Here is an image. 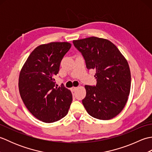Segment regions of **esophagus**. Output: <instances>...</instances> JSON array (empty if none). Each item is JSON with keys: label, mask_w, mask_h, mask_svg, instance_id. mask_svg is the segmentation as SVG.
Listing matches in <instances>:
<instances>
[{"label": "esophagus", "mask_w": 152, "mask_h": 152, "mask_svg": "<svg viewBox=\"0 0 152 152\" xmlns=\"http://www.w3.org/2000/svg\"><path fill=\"white\" fill-rule=\"evenodd\" d=\"M77 89H78V87H72V88H71V90H72V91H75Z\"/></svg>", "instance_id": "esophagus-1"}]
</instances>
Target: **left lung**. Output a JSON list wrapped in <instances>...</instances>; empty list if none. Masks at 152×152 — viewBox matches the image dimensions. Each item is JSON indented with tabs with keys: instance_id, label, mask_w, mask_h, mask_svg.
<instances>
[{
	"instance_id": "obj_1",
	"label": "left lung",
	"mask_w": 152,
	"mask_h": 152,
	"mask_svg": "<svg viewBox=\"0 0 152 152\" xmlns=\"http://www.w3.org/2000/svg\"><path fill=\"white\" fill-rule=\"evenodd\" d=\"M82 53L88 69H95L96 86H85L82 103L92 117L108 120L127 103L131 89V71L127 59L112 42L91 37L73 40Z\"/></svg>"
}]
</instances>
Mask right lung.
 <instances>
[{
	"instance_id": "obj_1",
	"label": "right lung",
	"mask_w": 152,
	"mask_h": 152,
	"mask_svg": "<svg viewBox=\"0 0 152 152\" xmlns=\"http://www.w3.org/2000/svg\"><path fill=\"white\" fill-rule=\"evenodd\" d=\"M70 47L66 42L41 44L32 51L20 71L18 86L22 101L43 122L59 121L69 112L72 93L63 85L55 87V76Z\"/></svg>"
}]
</instances>
